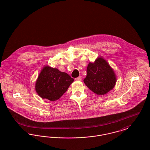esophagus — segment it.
Returning a JSON list of instances; mask_svg holds the SVG:
<instances>
[{"instance_id":"obj_1","label":"esophagus","mask_w":150,"mask_h":150,"mask_svg":"<svg viewBox=\"0 0 150 150\" xmlns=\"http://www.w3.org/2000/svg\"><path fill=\"white\" fill-rule=\"evenodd\" d=\"M75 80L77 81H81L82 80V76H79V77L76 78L75 79Z\"/></svg>"}]
</instances>
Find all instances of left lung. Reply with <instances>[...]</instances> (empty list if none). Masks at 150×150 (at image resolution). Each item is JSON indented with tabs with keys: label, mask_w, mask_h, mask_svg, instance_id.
I'll list each match as a JSON object with an SVG mask.
<instances>
[{
	"label": "left lung",
	"mask_w": 150,
	"mask_h": 150,
	"mask_svg": "<svg viewBox=\"0 0 150 150\" xmlns=\"http://www.w3.org/2000/svg\"><path fill=\"white\" fill-rule=\"evenodd\" d=\"M83 82L94 93L104 95L113 89L117 76L108 62L103 57H98L94 62L89 63Z\"/></svg>",
	"instance_id": "1"
}]
</instances>
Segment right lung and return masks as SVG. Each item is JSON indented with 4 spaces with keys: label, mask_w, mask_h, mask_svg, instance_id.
Listing matches in <instances>:
<instances>
[{
    "label": "right lung",
    "mask_w": 150,
    "mask_h": 150,
    "mask_svg": "<svg viewBox=\"0 0 150 150\" xmlns=\"http://www.w3.org/2000/svg\"><path fill=\"white\" fill-rule=\"evenodd\" d=\"M74 81L68 74L45 65L36 79L35 90L41 98L53 101L59 100Z\"/></svg>",
    "instance_id": "1"
}]
</instances>
